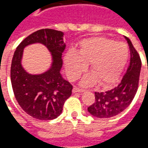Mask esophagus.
I'll return each mask as SVG.
<instances>
[{"label":"esophagus","mask_w":148,"mask_h":148,"mask_svg":"<svg viewBox=\"0 0 148 148\" xmlns=\"http://www.w3.org/2000/svg\"><path fill=\"white\" fill-rule=\"evenodd\" d=\"M85 90H82V89H79L77 87H74L73 89V93H77V92H84Z\"/></svg>","instance_id":"34e87169"}]
</instances>
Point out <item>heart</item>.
<instances>
[{
  "mask_svg": "<svg viewBox=\"0 0 148 148\" xmlns=\"http://www.w3.org/2000/svg\"><path fill=\"white\" fill-rule=\"evenodd\" d=\"M128 50L124 43L111 39L93 37L81 43L77 54L69 51L65 57L68 77L76 79L90 63L93 74H88L82 80L83 86H91L98 81L100 85L108 86L116 82L127 61Z\"/></svg>",
  "mask_w": 148,
  "mask_h": 148,
  "instance_id": "1",
  "label": "heart"
}]
</instances>
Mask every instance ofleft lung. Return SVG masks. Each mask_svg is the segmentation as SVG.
Wrapping results in <instances>:
<instances>
[{
	"mask_svg": "<svg viewBox=\"0 0 148 148\" xmlns=\"http://www.w3.org/2000/svg\"><path fill=\"white\" fill-rule=\"evenodd\" d=\"M130 50V63L116 87L106 92H95V102L88 107L90 114L98 118L116 116L128 107L138 90L141 59L131 40L124 36Z\"/></svg>",
	"mask_w": 148,
	"mask_h": 148,
	"instance_id": "1",
	"label": "left lung"
}]
</instances>
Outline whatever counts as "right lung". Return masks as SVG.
<instances>
[{"label":"right lung","instance_id":"obj_1","mask_svg":"<svg viewBox=\"0 0 148 148\" xmlns=\"http://www.w3.org/2000/svg\"><path fill=\"white\" fill-rule=\"evenodd\" d=\"M39 42L52 55V67L41 75H30L21 65L23 48ZM66 49L63 32L45 28L26 37L15 51L11 65V82L15 97L25 112L33 118L48 121L62 113L63 105L72 93L73 86L62 77V55Z\"/></svg>","mask_w":148,"mask_h":148}]
</instances>
